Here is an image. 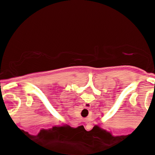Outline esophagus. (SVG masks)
Returning <instances> with one entry per match:
<instances>
[{
  "label": "esophagus",
  "instance_id": "esophagus-1",
  "mask_svg": "<svg viewBox=\"0 0 155 155\" xmlns=\"http://www.w3.org/2000/svg\"><path fill=\"white\" fill-rule=\"evenodd\" d=\"M84 106L86 108H90V106H91V105H90V104H89V103H85V104H84Z\"/></svg>",
  "mask_w": 155,
  "mask_h": 155
}]
</instances>
